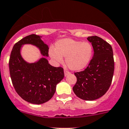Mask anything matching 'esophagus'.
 Listing matches in <instances>:
<instances>
[{
	"instance_id": "obj_1",
	"label": "esophagus",
	"mask_w": 129,
	"mask_h": 129,
	"mask_svg": "<svg viewBox=\"0 0 129 129\" xmlns=\"http://www.w3.org/2000/svg\"><path fill=\"white\" fill-rule=\"evenodd\" d=\"M64 76H67L68 75L70 74H71V72H69V71H66V70H64Z\"/></svg>"
}]
</instances>
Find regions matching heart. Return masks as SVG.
Masks as SVG:
<instances>
[{
    "instance_id": "b5f03b06",
    "label": "heart",
    "mask_w": 129,
    "mask_h": 129,
    "mask_svg": "<svg viewBox=\"0 0 129 129\" xmlns=\"http://www.w3.org/2000/svg\"><path fill=\"white\" fill-rule=\"evenodd\" d=\"M93 47L89 42H82L64 38L58 40L55 50L50 49L49 55L57 63H61L66 57V64L71 70L80 71L86 68L90 62Z\"/></svg>"
}]
</instances>
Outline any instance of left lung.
Segmentation results:
<instances>
[{
  "label": "left lung",
  "instance_id": "8db88e82",
  "mask_svg": "<svg viewBox=\"0 0 129 129\" xmlns=\"http://www.w3.org/2000/svg\"><path fill=\"white\" fill-rule=\"evenodd\" d=\"M94 55L84 71L75 72L77 82L73 91L85 101H94L104 96L110 86L113 76L115 62L111 45L97 36L88 37Z\"/></svg>",
  "mask_w": 129,
  "mask_h": 129
}]
</instances>
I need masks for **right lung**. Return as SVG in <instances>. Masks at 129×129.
Segmentation results:
<instances>
[{
    "mask_svg": "<svg viewBox=\"0 0 129 129\" xmlns=\"http://www.w3.org/2000/svg\"><path fill=\"white\" fill-rule=\"evenodd\" d=\"M40 36L32 34L14 44L9 60L10 74L16 91L21 98L33 104L49 101L55 92L56 86L64 77L61 67H53L45 57L33 63L26 62L21 55L22 46L34 45L44 57H48L49 47Z\"/></svg>",
    "mask_w": 129,
    "mask_h": 129,
    "instance_id": "obj_1",
    "label": "right lung"
}]
</instances>
